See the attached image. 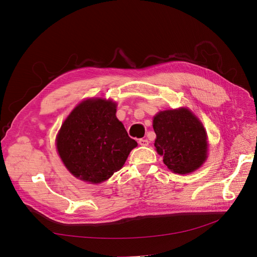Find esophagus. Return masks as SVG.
<instances>
[{
  "mask_svg": "<svg viewBox=\"0 0 257 257\" xmlns=\"http://www.w3.org/2000/svg\"><path fill=\"white\" fill-rule=\"evenodd\" d=\"M139 144L143 147H147L148 145H149V141L145 140V139H141V140H139Z\"/></svg>",
  "mask_w": 257,
  "mask_h": 257,
  "instance_id": "1",
  "label": "esophagus"
}]
</instances>
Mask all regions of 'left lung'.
<instances>
[{
	"label": "left lung",
	"mask_w": 257,
	"mask_h": 257,
	"mask_svg": "<svg viewBox=\"0 0 257 257\" xmlns=\"http://www.w3.org/2000/svg\"><path fill=\"white\" fill-rule=\"evenodd\" d=\"M155 148L174 173H192L207 156L206 132L201 121L186 108L158 112L153 119Z\"/></svg>",
	"instance_id": "left-lung-1"
}]
</instances>
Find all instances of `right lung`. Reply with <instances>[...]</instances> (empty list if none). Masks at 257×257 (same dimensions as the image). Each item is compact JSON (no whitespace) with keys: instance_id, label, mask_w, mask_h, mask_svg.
Masks as SVG:
<instances>
[{"instance_id":"obj_1","label":"right lung","mask_w":257,"mask_h":257,"mask_svg":"<svg viewBox=\"0 0 257 257\" xmlns=\"http://www.w3.org/2000/svg\"><path fill=\"white\" fill-rule=\"evenodd\" d=\"M116 104L89 99L76 106L57 136V150L75 177L91 183L110 178L138 143L115 116Z\"/></svg>"}]
</instances>
